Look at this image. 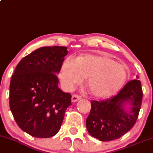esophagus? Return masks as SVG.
<instances>
[{"label": "esophagus", "instance_id": "esophagus-1", "mask_svg": "<svg viewBox=\"0 0 153 153\" xmlns=\"http://www.w3.org/2000/svg\"><path fill=\"white\" fill-rule=\"evenodd\" d=\"M81 99H82V96L78 95V94H74V95H72V97H71L72 102H76V101L79 100H81Z\"/></svg>", "mask_w": 153, "mask_h": 153}]
</instances>
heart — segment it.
<instances>
[{
	"mask_svg": "<svg viewBox=\"0 0 153 153\" xmlns=\"http://www.w3.org/2000/svg\"><path fill=\"white\" fill-rule=\"evenodd\" d=\"M60 77L63 85L72 89L88 77L87 87L96 97L111 95L126 78V71L120 63L107 56L87 55L74 60L67 58L63 62Z\"/></svg>",
	"mask_w": 153,
	"mask_h": 153,
	"instance_id": "heart-1",
	"label": "heart"
}]
</instances>
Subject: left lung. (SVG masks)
Segmentation results:
<instances>
[{
    "instance_id": "left-lung-1",
    "label": "left lung",
    "mask_w": 153,
    "mask_h": 153,
    "mask_svg": "<svg viewBox=\"0 0 153 153\" xmlns=\"http://www.w3.org/2000/svg\"><path fill=\"white\" fill-rule=\"evenodd\" d=\"M142 95L141 82L133 79L116 95L102 100H92L90 113L86 120L87 131L102 142L120 138L134 126L141 108ZM126 102L131 104L128 113L123 109Z\"/></svg>"
}]
</instances>
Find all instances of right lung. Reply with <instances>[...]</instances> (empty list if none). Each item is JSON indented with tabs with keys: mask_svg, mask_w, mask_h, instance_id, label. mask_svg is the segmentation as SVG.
Wrapping results in <instances>:
<instances>
[{
	"mask_svg": "<svg viewBox=\"0 0 153 153\" xmlns=\"http://www.w3.org/2000/svg\"><path fill=\"white\" fill-rule=\"evenodd\" d=\"M68 48L42 47L22 58L10 83L9 105L19 128L38 138L59 131L71 95L58 87Z\"/></svg>",
	"mask_w": 153,
	"mask_h": 153,
	"instance_id": "right-lung-1",
	"label": "right lung"
}]
</instances>
